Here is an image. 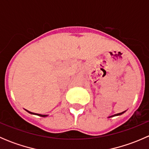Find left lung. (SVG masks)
Listing matches in <instances>:
<instances>
[{
  "instance_id": "1",
  "label": "left lung",
  "mask_w": 149,
  "mask_h": 149,
  "mask_svg": "<svg viewBox=\"0 0 149 149\" xmlns=\"http://www.w3.org/2000/svg\"><path fill=\"white\" fill-rule=\"evenodd\" d=\"M125 111H124V112H120V113H118V114H115V115H111V116L108 117V118H112V117H115V116H119V115H123V114L125 113Z\"/></svg>"
}]
</instances>
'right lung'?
Here are the masks:
<instances>
[{
  "mask_svg": "<svg viewBox=\"0 0 149 149\" xmlns=\"http://www.w3.org/2000/svg\"><path fill=\"white\" fill-rule=\"evenodd\" d=\"M25 110L26 111V112H29V113L31 114V115H38V116H40V117H43V118H45V117H47L48 115H41V114H37V113H34V112H29V111L26 110V109H25Z\"/></svg>",
  "mask_w": 149,
  "mask_h": 149,
  "instance_id": "obj_1",
  "label": "right lung"
}]
</instances>
